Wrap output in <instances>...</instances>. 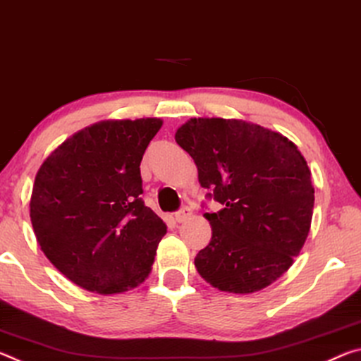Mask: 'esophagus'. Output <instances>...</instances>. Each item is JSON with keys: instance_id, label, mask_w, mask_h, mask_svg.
Here are the masks:
<instances>
[{"instance_id": "esophagus-1", "label": "esophagus", "mask_w": 361, "mask_h": 361, "mask_svg": "<svg viewBox=\"0 0 361 361\" xmlns=\"http://www.w3.org/2000/svg\"><path fill=\"white\" fill-rule=\"evenodd\" d=\"M192 215V210L189 209V207H183V209H180L178 212L175 213V219L178 223H183V221H186V219Z\"/></svg>"}]
</instances>
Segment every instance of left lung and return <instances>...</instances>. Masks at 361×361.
I'll return each instance as SVG.
<instances>
[{"label": "left lung", "mask_w": 361, "mask_h": 361, "mask_svg": "<svg viewBox=\"0 0 361 361\" xmlns=\"http://www.w3.org/2000/svg\"><path fill=\"white\" fill-rule=\"evenodd\" d=\"M175 140L194 159L200 186L223 209L205 213L212 240L194 264L205 282L237 295L288 271L314 213L310 170L282 133L239 119L194 118Z\"/></svg>", "instance_id": "8db88e82"}]
</instances>
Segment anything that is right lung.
I'll use <instances>...</instances> for the list:
<instances>
[{"mask_svg":"<svg viewBox=\"0 0 361 361\" xmlns=\"http://www.w3.org/2000/svg\"><path fill=\"white\" fill-rule=\"evenodd\" d=\"M162 121H102L51 152L30 218L42 253L84 290L114 295L148 279L166 223L140 195V162Z\"/></svg>","mask_w":361,"mask_h":361,"instance_id":"obj_1","label":"right lung"}]
</instances>
